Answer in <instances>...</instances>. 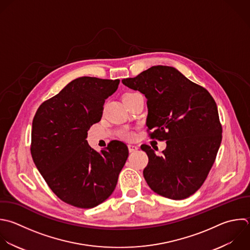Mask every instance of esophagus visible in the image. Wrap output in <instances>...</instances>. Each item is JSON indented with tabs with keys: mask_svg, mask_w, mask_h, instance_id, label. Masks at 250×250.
I'll use <instances>...</instances> for the list:
<instances>
[{
	"mask_svg": "<svg viewBox=\"0 0 250 250\" xmlns=\"http://www.w3.org/2000/svg\"><path fill=\"white\" fill-rule=\"evenodd\" d=\"M138 146H134V145H128V149L130 152H135L138 150Z\"/></svg>",
	"mask_w": 250,
	"mask_h": 250,
	"instance_id": "1",
	"label": "esophagus"
}]
</instances>
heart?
I'll return each mask as SVG.
<instances>
[{"mask_svg": "<svg viewBox=\"0 0 250 250\" xmlns=\"http://www.w3.org/2000/svg\"><path fill=\"white\" fill-rule=\"evenodd\" d=\"M134 94H136V93H127V94H125V95L123 96V98L132 96V95H134ZM118 136H119V138H121L122 140H125V141H131V140H133V139L135 138L134 132H133L132 130L128 129V128H125V129L120 130V131L118 132Z\"/></svg>", "mask_w": 250, "mask_h": 250, "instance_id": "heart-1", "label": "heart"}]
</instances>
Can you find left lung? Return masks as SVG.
Instances as JSON below:
<instances>
[{
    "label": "left lung",
    "mask_w": 250,
    "mask_h": 250,
    "mask_svg": "<svg viewBox=\"0 0 250 250\" xmlns=\"http://www.w3.org/2000/svg\"><path fill=\"white\" fill-rule=\"evenodd\" d=\"M122 83L147 100V131L166 141L162 155L147 145L144 177L156 193L175 200L193 194L213 166L222 141V125L209 92L171 66L157 65Z\"/></svg>",
    "instance_id": "obj_1"
}]
</instances>
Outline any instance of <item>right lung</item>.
<instances>
[{"mask_svg": "<svg viewBox=\"0 0 250 250\" xmlns=\"http://www.w3.org/2000/svg\"><path fill=\"white\" fill-rule=\"evenodd\" d=\"M120 80L80 77L45 101L32 122L31 155L54 193L67 204L93 208L113 192L129 150L111 141L98 152L87 142L88 130L101 121L105 99Z\"/></svg>", "mask_w": 250, "mask_h": 250, "instance_id": "obj_1", "label": "right lung"}]
</instances>
